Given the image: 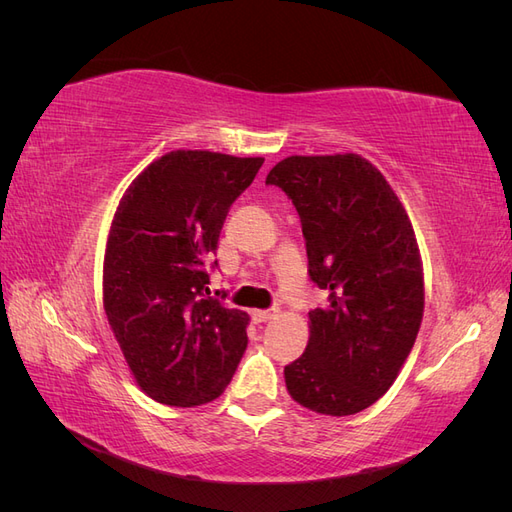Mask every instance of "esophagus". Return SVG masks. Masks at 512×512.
Listing matches in <instances>:
<instances>
[{
  "label": "esophagus",
  "mask_w": 512,
  "mask_h": 512,
  "mask_svg": "<svg viewBox=\"0 0 512 512\" xmlns=\"http://www.w3.org/2000/svg\"><path fill=\"white\" fill-rule=\"evenodd\" d=\"M252 318H254V322H269V320H273L275 318V309H254L252 312Z\"/></svg>",
  "instance_id": "obj_1"
}]
</instances>
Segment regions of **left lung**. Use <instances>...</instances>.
I'll use <instances>...</instances> for the list:
<instances>
[{"label":"left lung","instance_id":"8db88e82","mask_svg":"<svg viewBox=\"0 0 512 512\" xmlns=\"http://www.w3.org/2000/svg\"><path fill=\"white\" fill-rule=\"evenodd\" d=\"M297 209L312 282L329 305L309 312V342L284 367L290 397L348 416L391 389L421 329L423 265L404 205L356 153L290 156L267 175Z\"/></svg>","mask_w":512,"mask_h":512}]
</instances>
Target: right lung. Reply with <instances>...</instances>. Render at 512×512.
I'll return each instance as SVG.
<instances>
[{"instance_id": "add662e5", "label": "right lung", "mask_w": 512, "mask_h": 512, "mask_svg": "<svg viewBox=\"0 0 512 512\" xmlns=\"http://www.w3.org/2000/svg\"><path fill=\"white\" fill-rule=\"evenodd\" d=\"M262 162L170 151L119 200L104 254V312L134 380L160 404L218 399L247 348L250 316L226 307V292L211 297L205 260Z\"/></svg>"}]
</instances>
